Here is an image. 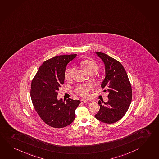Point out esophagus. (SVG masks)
<instances>
[{
	"label": "esophagus",
	"mask_w": 159,
	"mask_h": 159,
	"mask_svg": "<svg viewBox=\"0 0 159 159\" xmlns=\"http://www.w3.org/2000/svg\"><path fill=\"white\" fill-rule=\"evenodd\" d=\"M81 102L82 103V104H85V103H86L87 101L86 100H85V99H81Z\"/></svg>",
	"instance_id": "esophagus-1"
}]
</instances>
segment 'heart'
Returning a JSON list of instances; mask_svg holds the SVG:
<instances>
[{
  "label": "heart",
  "instance_id": "heart-1",
  "mask_svg": "<svg viewBox=\"0 0 159 159\" xmlns=\"http://www.w3.org/2000/svg\"><path fill=\"white\" fill-rule=\"evenodd\" d=\"M81 66L86 71V72L90 75L95 73L98 69V65L95 61L91 59H87L81 61ZM74 71V68H67L64 72L65 79L66 80H69L72 78ZM92 89L93 85L91 84H82L75 87V91L79 95L86 97L89 95L90 90Z\"/></svg>",
  "mask_w": 159,
  "mask_h": 159
}]
</instances>
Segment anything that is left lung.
Returning <instances> with one entry per match:
<instances>
[{
  "label": "left lung",
  "mask_w": 159,
  "mask_h": 159,
  "mask_svg": "<svg viewBox=\"0 0 159 159\" xmlns=\"http://www.w3.org/2000/svg\"><path fill=\"white\" fill-rule=\"evenodd\" d=\"M95 52L105 66L106 77L101 87L107 88L109 94L107 102L98 101L100 110L95 116L99 121L111 124L121 119L128 110L132 98V86L125 70L119 61L102 52Z\"/></svg>",
  "instance_id": "8db88e82"
}]
</instances>
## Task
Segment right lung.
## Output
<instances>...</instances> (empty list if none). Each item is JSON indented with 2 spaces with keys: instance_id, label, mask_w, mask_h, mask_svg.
<instances>
[{
  "instance_id": "right-lung-1",
  "label": "right lung",
  "mask_w": 159,
  "mask_h": 159,
  "mask_svg": "<svg viewBox=\"0 0 159 159\" xmlns=\"http://www.w3.org/2000/svg\"><path fill=\"white\" fill-rule=\"evenodd\" d=\"M76 54L57 55L43 62L31 84L32 104L43 121L50 127L61 128L71 124L75 119L79 100L68 98L65 102L57 100L58 91L64 82L66 64Z\"/></svg>"
}]
</instances>
